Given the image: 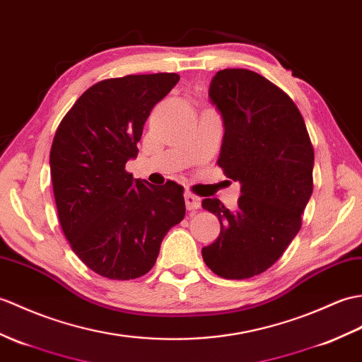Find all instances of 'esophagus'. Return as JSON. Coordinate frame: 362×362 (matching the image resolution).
<instances>
[{"label":"esophagus","instance_id":"1","mask_svg":"<svg viewBox=\"0 0 362 362\" xmlns=\"http://www.w3.org/2000/svg\"><path fill=\"white\" fill-rule=\"evenodd\" d=\"M185 204H187L188 209H199L200 208V199L192 194V192H187V194H185Z\"/></svg>","mask_w":362,"mask_h":362}]
</instances>
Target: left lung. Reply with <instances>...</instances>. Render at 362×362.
I'll use <instances>...</instances> for the list:
<instances>
[{
	"instance_id": "1",
	"label": "left lung",
	"mask_w": 362,
	"mask_h": 362,
	"mask_svg": "<svg viewBox=\"0 0 362 362\" xmlns=\"http://www.w3.org/2000/svg\"><path fill=\"white\" fill-rule=\"evenodd\" d=\"M209 98L225 126L217 165L242 187L234 211L217 199L202 200L221 222L202 257L223 279H248L268 270L299 233L313 192L315 151L295 102L262 75L219 71Z\"/></svg>"
}]
</instances>
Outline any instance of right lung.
Segmentation results:
<instances>
[{
  "mask_svg": "<svg viewBox=\"0 0 362 362\" xmlns=\"http://www.w3.org/2000/svg\"><path fill=\"white\" fill-rule=\"evenodd\" d=\"M179 80L171 72L102 80L57 128L50 177L62 230L81 262L107 279L146 274L185 216L180 185L154 187L124 170L153 107Z\"/></svg>",
  "mask_w": 362,
  "mask_h": 362,
  "instance_id": "right-lung-1",
  "label": "right lung"
}]
</instances>
